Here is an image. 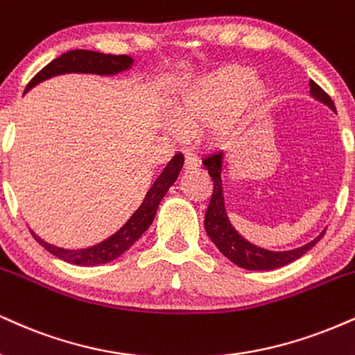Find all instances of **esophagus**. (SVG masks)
<instances>
[{
    "instance_id": "esophagus-1",
    "label": "esophagus",
    "mask_w": 355,
    "mask_h": 355,
    "mask_svg": "<svg viewBox=\"0 0 355 355\" xmlns=\"http://www.w3.org/2000/svg\"><path fill=\"white\" fill-rule=\"evenodd\" d=\"M198 166V157L195 153H185V164H183V170L189 172V170H195Z\"/></svg>"
}]
</instances>
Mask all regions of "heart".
Masks as SVG:
<instances>
[{
  "label": "heart",
  "instance_id": "obj_1",
  "mask_svg": "<svg viewBox=\"0 0 355 355\" xmlns=\"http://www.w3.org/2000/svg\"><path fill=\"white\" fill-rule=\"evenodd\" d=\"M251 78L253 71L248 67L225 66L198 79L173 99V121L166 119L165 130L180 137L182 130L208 129L216 144L228 142L270 99L268 85Z\"/></svg>",
  "mask_w": 355,
  "mask_h": 355
}]
</instances>
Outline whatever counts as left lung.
<instances>
[{"mask_svg":"<svg viewBox=\"0 0 355 355\" xmlns=\"http://www.w3.org/2000/svg\"><path fill=\"white\" fill-rule=\"evenodd\" d=\"M311 97L315 101L322 102L329 109L336 112V105L331 97L319 87L314 80H311ZM223 152L213 153L203 160L205 166L208 168L213 180V193L208 203L207 213H205V230H207L210 240L215 243V246L223 253L230 261L236 264V266L245 268L250 271H270L276 268H283L286 264L296 261L302 254L313 248L326 233V230L315 236L313 241L307 243L304 246L296 248V250L289 251H271L264 250L261 246H256L241 236L240 233L234 230L232 221L228 218L225 207V195H223V182H221V172H223Z\"/></svg>","mask_w":355,"mask_h":355,"instance_id":"left-lung-1","label":"left lung"}]
</instances>
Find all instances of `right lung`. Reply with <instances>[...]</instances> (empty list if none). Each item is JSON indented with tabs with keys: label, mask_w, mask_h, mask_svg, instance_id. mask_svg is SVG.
<instances>
[{
	"label": "right lung",
	"mask_w": 355,
	"mask_h": 355,
	"mask_svg": "<svg viewBox=\"0 0 355 355\" xmlns=\"http://www.w3.org/2000/svg\"><path fill=\"white\" fill-rule=\"evenodd\" d=\"M134 66V59L129 55H114V54H102L96 51L76 49L64 53L58 59L51 61L48 66L42 67L36 76L31 79V83L26 85L24 94L31 91L34 85L41 84L42 80H48L55 76L62 74H94V76H115L123 71H129ZM183 166V155L177 153L172 160L166 164L164 172L159 175L150 190L145 195L142 205L132 213V216L125 221V225L121 230H117L112 236L107 240L97 243V245L89 248H80V250H67V248H59L44 241L42 238L33 233L34 240L48 250L55 258L62 261L76 264V266H99L117 259L122 253H125L134 243L139 240L142 234L147 232L148 226L152 225L155 218L157 208L164 198L170 187L177 180Z\"/></svg>",
	"instance_id": "right-lung-1"
}]
</instances>
